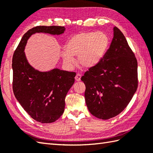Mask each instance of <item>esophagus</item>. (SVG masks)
<instances>
[{
	"mask_svg": "<svg viewBox=\"0 0 153 153\" xmlns=\"http://www.w3.org/2000/svg\"><path fill=\"white\" fill-rule=\"evenodd\" d=\"M81 77H82V75L78 73L76 74V77H75V79H76L77 82H79V81L81 80Z\"/></svg>",
	"mask_w": 153,
	"mask_h": 153,
	"instance_id": "34e87169",
	"label": "esophagus"
}]
</instances>
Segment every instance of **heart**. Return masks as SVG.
<instances>
[{"label": "heart", "mask_w": 153, "mask_h": 153, "mask_svg": "<svg viewBox=\"0 0 153 153\" xmlns=\"http://www.w3.org/2000/svg\"><path fill=\"white\" fill-rule=\"evenodd\" d=\"M109 45L110 39L104 32H81L68 40L62 58L67 67L72 68L76 64L74 56H78L77 59L81 66L91 68L102 60Z\"/></svg>", "instance_id": "1"}]
</instances>
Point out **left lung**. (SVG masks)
Instances as JSON below:
<instances>
[{"instance_id": "8db88e82", "label": "left lung", "mask_w": 153, "mask_h": 153, "mask_svg": "<svg viewBox=\"0 0 153 153\" xmlns=\"http://www.w3.org/2000/svg\"><path fill=\"white\" fill-rule=\"evenodd\" d=\"M102 60L82 77L89 111L102 120L118 115L128 106L138 86L137 61L118 27Z\"/></svg>"}]
</instances>
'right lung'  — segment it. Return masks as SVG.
Here are the masks:
<instances>
[{"mask_svg": "<svg viewBox=\"0 0 153 153\" xmlns=\"http://www.w3.org/2000/svg\"><path fill=\"white\" fill-rule=\"evenodd\" d=\"M63 26H37L28 30L19 42L12 58V89L16 99L32 118L52 123L62 115L65 97L75 82L76 72L58 68L39 71L28 63L24 53L28 39L35 33L60 35Z\"/></svg>", "mask_w": 153, "mask_h": 153, "instance_id": "1", "label": "right lung"}]
</instances>
